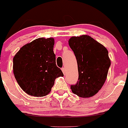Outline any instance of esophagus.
<instances>
[{
    "instance_id": "1",
    "label": "esophagus",
    "mask_w": 128,
    "mask_h": 128,
    "mask_svg": "<svg viewBox=\"0 0 128 128\" xmlns=\"http://www.w3.org/2000/svg\"><path fill=\"white\" fill-rule=\"evenodd\" d=\"M61 70H62V71L63 74H66V69H65V68H64V67H62V68H61Z\"/></svg>"
}]
</instances>
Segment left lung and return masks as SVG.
Masks as SVG:
<instances>
[{"mask_svg":"<svg viewBox=\"0 0 128 128\" xmlns=\"http://www.w3.org/2000/svg\"><path fill=\"white\" fill-rule=\"evenodd\" d=\"M68 45L76 59L78 81L70 89L80 97L89 98L102 89L110 66L108 50L88 35L72 37Z\"/></svg>","mask_w":128,"mask_h":128,"instance_id":"8db88e82","label":"left lung"}]
</instances>
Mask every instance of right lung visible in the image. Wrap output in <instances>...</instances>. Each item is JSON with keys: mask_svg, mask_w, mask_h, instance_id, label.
<instances>
[{"mask_svg": "<svg viewBox=\"0 0 128 128\" xmlns=\"http://www.w3.org/2000/svg\"><path fill=\"white\" fill-rule=\"evenodd\" d=\"M53 46V38H40L24 46L14 57V75L25 93L38 97L46 96L56 78L64 76L56 64Z\"/></svg>", "mask_w": 128, "mask_h": 128, "instance_id": "obj_1", "label": "right lung"}]
</instances>
